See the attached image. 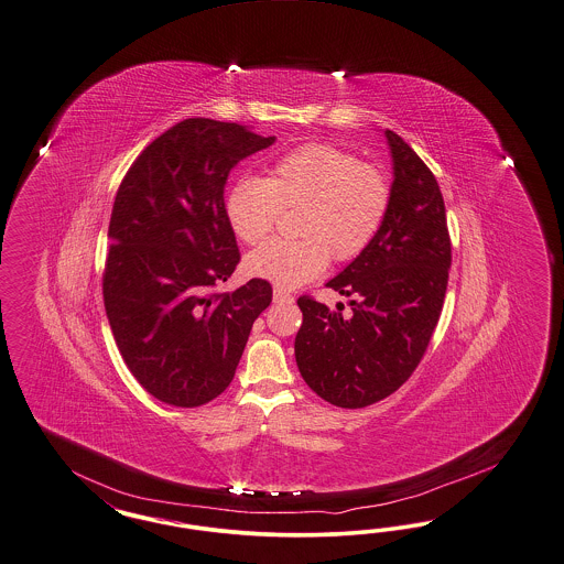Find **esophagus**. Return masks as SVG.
I'll use <instances>...</instances> for the list:
<instances>
[{
  "instance_id": "34e87169",
  "label": "esophagus",
  "mask_w": 564,
  "mask_h": 564,
  "mask_svg": "<svg viewBox=\"0 0 564 564\" xmlns=\"http://www.w3.org/2000/svg\"><path fill=\"white\" fill-rule=\"evenodd\" d=\"M272 300H274V302H281V304H292L293 295L290 292H285V290H281V288H274Z\"/></svg>"
}]
</instances>
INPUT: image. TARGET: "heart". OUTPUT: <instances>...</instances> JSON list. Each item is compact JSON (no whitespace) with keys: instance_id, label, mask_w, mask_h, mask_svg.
<instances>
[{"instance_id":"b5f03b06","label":"heart","mask_w":564,"mask_h":564,"mask_svg":"<svg viewBox=\"0 0 564 564\" xmlns=\"http://www.w3.org/2000/svg\"><path fill=\"white\" fill-rule=\"evenodd\" d=\"M304 206L297 235L271 239L246 256V272L279 288L304 285L323 274L329 256L350 260L379 231L389 206L386 175L329 143H308L274 160L269 178H239L225 199L229 227L241 241L271 234L281 208Z\"/></svg>"}]
</instances>
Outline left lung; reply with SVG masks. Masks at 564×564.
<instances>
[{
  "label": "left lung",
  "instance_id": "8db88e82",
  "mask_svg": "<svg viewBox=\"0 0 564 564\" xmlns=\"http://www.w3.org/2000/svg\"><path fill=\"white\" fill-rule=\"evenodd\" d=\"M388 214L369 246L327 288L351 316L302 295L295 362L308 388L339 409H365L409 381L446 297L452 248L446 206L427 164L393 131Z\"/></svg>",
  "mask_w": 564,
  "mask_h": 564
}]
</instances>
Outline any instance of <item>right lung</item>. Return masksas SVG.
Returning <instances> with one entry per match:
<instances>
[{
    "label": "right lung",
    "instance_id": "right-lung-1",
    "mask_svg": "<svg viewBox=\"0 0 564 564\" xmlns=\"http://www.w3.org/2000/svg\"><path fill=\"white\" fill-rule=\"evenodd\" d=\"M272 143L235 122L187 118L154 139L118 187L104 304L122 360L164 404L195 409L229 388L271 304L264 279L213 290L239 262L227 176Z\"/></svg>",
    "mask_w": 564,
    "mask_h": 564
}]
</instances>
